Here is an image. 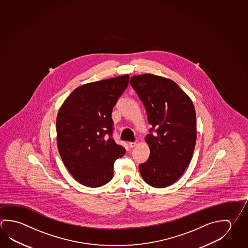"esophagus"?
Instances as JSON below:
<instances>
[{
	"label": "esophagus",
	"instance_id": "obj_1",
	"mask_svg": "<svg viewBox=\"0 0 248 248\" xmlns=\"http://www.w3.org/2000/svg\"><path fill=\"white\" fill-rule=\"evenodd\" d=\"M139 144V141H135V142H130L129 143V146H130V148H133L135 147V146H137Z\"/></svg>",
	"mask_w": 248,
	"mask_h": 248
}]
</instances>
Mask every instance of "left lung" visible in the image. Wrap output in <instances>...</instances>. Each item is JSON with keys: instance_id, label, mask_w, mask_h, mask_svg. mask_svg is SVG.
Instances as JSON below:
<instances>
[{"instance_id": "1", "label": "left lung", "mask_w": 248, "mask_h": 248, "mask_svg": "<svg viewBox=\"0 0 248 248\" xmlns=\"http://www.w3.org/2000/svg\"><path fill=\"white\" fill-rule=\"evenodd\" d=\"M130 83L143 102L152 126L151 134L145 137L150 156L139 165V171L151 186H169L182 176L193 155L197 139L194 105L170 79L138 75Z\"/></svg>"}]
</instances>
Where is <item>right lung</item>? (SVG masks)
<instances>
[{
	"label": "right lung",
	"instance_id": "right-lung-1",
	"mask_svg": "<svg viewBox=\"0 0 248 248\" xmlns=\"http://www.w3.org/2000/svg\"><path fill=\"white\" fill-rule=\"evenodd\" d=\"M129 75L86 83L66 98L57 117V147L78 182L100 187L113 178L114 162L125 149L112 139V109Z\"/></svg>",
	"mask_w": 248,
	"mask_h": 248
}]
</instances>
